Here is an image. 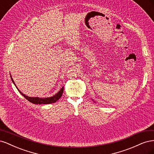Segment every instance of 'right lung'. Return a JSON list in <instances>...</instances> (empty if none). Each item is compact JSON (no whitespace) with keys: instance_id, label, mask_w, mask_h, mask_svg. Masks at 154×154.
Masks as SVG:
<instances>
[{"instance_id":"right-lung-1","label":"right lung","mask_w":154,"mask_h":154,"mask_svg":"<svg viewBox=\"0 0 154 154\" xmlns=\"http://www.w3.org/2000/svg\"><path fill=\"white\" fill-rule=\"evenodd\" d=\"M11 76V79L13 83H14V85L16 86L15 82H14L13 78H11V76ZM16 87H17V88L18 89V91H19V92L20 93V94L23 96H24L26 100H27L29 101H30L31 103H33V104H50V103H55L56 101H57L60 98V97H62V94H63V87H62L61 89H60V91L57 93V94H56L54 96H53L52 97H45V98H40V97H29V96H26L25 94H23V93H22L19 91V89H18L17 86H16Z\"/></svg>"}]
</instances>
